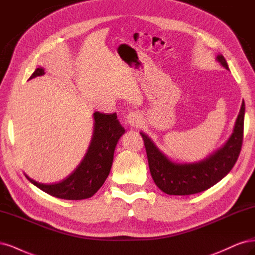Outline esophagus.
Here are the masks:
<instances>
[{"label":"esophagus","instance_id":"esophagus-1","mask_svg":"<svg viewBox=\"0 0 255 255\" xmlns=\"http://www.w3.org/2000/svg\"><path fill=\"white\" fill-rule=\"evenodd\" d=\"M125 121L130 126H138V124H141V117L137 112H130L126 116Z\"/></svg>","mask_w":255,"mask_h":255}]
</instances>
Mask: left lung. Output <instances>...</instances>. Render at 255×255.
I'll list each match as a JSON object with an SVG mask.
<instances>
[{
	"instance_id": "obj_1",
	"label": "left lung",
	"mask_w": 255,
	"mask_h": 255,
	"mask_svg": "<svg viewBox=\"0 0 255 255\" xmlns=\"http://www.w3.org/2000/svg\"><path fill=\"white\" fill-rule=\"evenodd\" d=\"M216 59L225 69L229 70L223 55H218ZM244 119L245 103L243 102L233 133L227 143L208 158L196 163L170 161L148 135L141 132L154 183L162 192L176 196L197 194L215 185L233 168L241 153L244 138Z\"/></svg>"
}]
</instances>
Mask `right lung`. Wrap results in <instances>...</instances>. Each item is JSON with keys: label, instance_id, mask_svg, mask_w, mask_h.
<instances>
[{"label": "right lung", "instance_id": "1", "mask_svg": "<svg viewBox=\"0 0 255 255\" xmlns=\"http://www.w3.org/2000/svg\"><path fill=\"white\" fill-rule=\"evenodd\" d=\"M43 74L44 69L40 67L35 70L29 79ZM93 117L91 143L76 169L59 183H39L25 175L29 182L48 195L67 200L87 199L100 190L109 175L116 146L120 137L125 133V129L119 122L117 113L95 112Z\"/></svg>", "mask_w": 255, "mask_h": 255}]
</instances>
